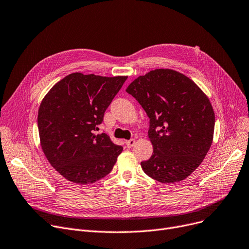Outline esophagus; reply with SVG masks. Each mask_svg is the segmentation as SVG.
Returning a JSON list of instances; mask_svg holds the SVG:
<instances>
[{
	"instance_id": "esophagus-1",
	"label": "esophagus",
	"mask_w": 249,
	"mask_h": 249,
	"mask_svg": "<svg viewBox=\"0 0 249 249\" xmlns=\"http://www.w3.org/2000/svg\"><path fill=\"white\" fill-rule=\"evenodd\" d=\"M125 144L127 145L128 148H131L134 144H135V139H130V140H127L125 142Z\"/></svg>"
}]
</instances>
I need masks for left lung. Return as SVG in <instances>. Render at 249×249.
Wrapping results in <instances>:
<instances>
[{"label":"left lung","instance_id":"8db88e82","mask_svg":"<svg viewBox=\"0 0 249 249\" xmlns=\"http://www.w3.org/2000/svg\"><path fill=\"white\" fill-rule=\"evenodd\" d=\"M149 118L153 153L141 167L151 178L171 184L188 178L212 144L215 114L202 89L173 70L140 75L126 89Z\"/></svg>","mask_w":249,"mask_h":249}]
</instances>
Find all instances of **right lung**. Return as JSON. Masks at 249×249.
Here are the masks:
<instances>
[{
	"instance_id": "1",
	"label": "right lung",
	"mask_w": 249,
	"mask_h": 249,
	"mask_svg": "<svg viewBox=\"0 0 249 249\" xmlns=\"http://www.w3.org/2000/svg\"><path fill=\"white\" fill-rule=\"evenodd\" d=\"M126 80L74 72L52 87L42 100L37 118L41 147L67 179L93 184L113 169L123 147L97 131Z\"/></svg>"
}]
</instances>
